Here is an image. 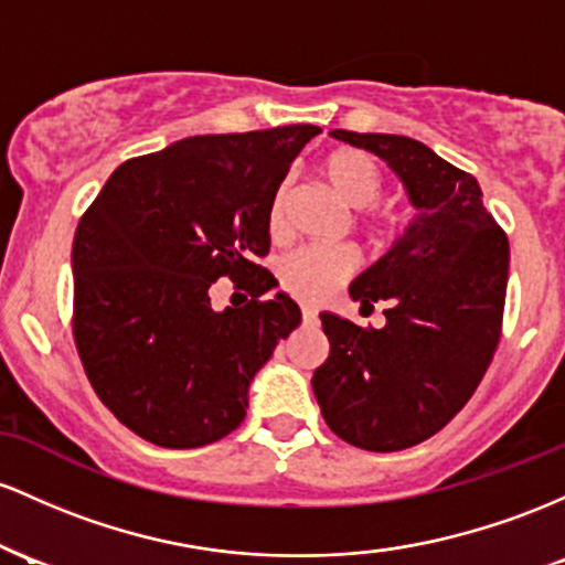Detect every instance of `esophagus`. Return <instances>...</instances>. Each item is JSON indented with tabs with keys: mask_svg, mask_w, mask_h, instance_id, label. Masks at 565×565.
Listing matches in <instances>:
<instances>
[{
	"mask_svg": "<svg viewBox=\"0 0 565 565\" xmlns=\"http://www.w3.org/2000/svg\"><path fill=\"white\" fill-rule=\"evenodd\" d=\"M301 317H303V322H315L317 320V309L315 307H301Z\"/></svg>",
	"mask_w": 565,
	"mask_h": 565,
	"instance_id": "1",
	"label": "esophagus"
}]
</instances>
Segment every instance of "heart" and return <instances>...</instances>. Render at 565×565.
I'll use <instances>...</instances> for the list:
<instances>
[{"label":"heart","instance_id":"heart-1","mask_svg":"<svg viewBox=\"0 0 565 565\" xmlns=\"http://www.w3.org/2000/svg\"><path fill=\"white\" fill-rule=\"evenodd\" d=\"M328 186L335 198L352 211H365L379 200L384 186V173L379 162L363 149L341 146L331 151L320 164ZM285 205H288V186L280 183L266 207V230L280 234L285 226ZM354 271V253L350 248H301L280 262V285L290 296L301 301H322L339 282H344Z\"/></svg>","mask_w":565,"mask_h":565}]
</instances>
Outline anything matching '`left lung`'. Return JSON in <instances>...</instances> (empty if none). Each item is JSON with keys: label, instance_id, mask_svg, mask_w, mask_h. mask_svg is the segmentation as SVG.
<instances>
[{"label": "left lung", "instance_id": "8db88e82", "mask_svg": "<svg viewBox=\"0 0 565 565\" xmlns=\"http://www.w3.org/2000/svg\"><path fill=\"white\" fill-rule=\"evenodd\" d=\"M403 181L416 218L350 285L352 301H384V328L322 312L331 354L315 371L322 419L365 451L416 446L465 408L499 344L510 243L478 181L429 146L390 132L331 130Z\"/></svg>", "mask_w": 565, "mask_h": 565}]
</instances>
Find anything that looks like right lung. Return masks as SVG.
<instances>
[{
  "label": "right lung",
  "mask_w": 565,
  "mask_h": 565,
  "mask_svg": "<svg viewBox=\"0 0 565 565\" xmlns=\"http://www.w3.org/2000/svg\"><path fill=\"white\" fill-rule=\"evenodd\" d=\"M320 128L194 136L119 164L82 215L72 248L74 341L100 403L162 448H200L239 427L248 386L299 328L256 258L266 207ZM218 276L249 290L212 309Z\"/></svg>",
  "instance_id": "1"
}]
</instances>
